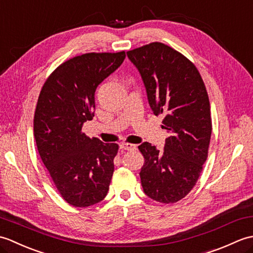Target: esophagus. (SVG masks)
<instances>
[{
	"label": "esophagus",
	"mask_w": 253,
	"mask_h": 253,
	"mask_svg": "<svg viewBox=\"0 0 253 253\" xmlns=\"http://www.w3.org/2000/svg\"><path fill=\"white\" fill-rule=\"evenodd\" d=\"M120 148L122 150H127V151H131V150H136V146L132 143H127V142H123L120 144Z\"/></svg>",
	"instance_id": "esophagus-1"
}]
</instances>
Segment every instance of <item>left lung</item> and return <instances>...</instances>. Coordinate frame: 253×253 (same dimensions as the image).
Returning <instances> with one entry per match:
<instances>
[{
	"mask_svg": "<svg viewBox=\"0 0 253 253\" xmlns=\"http://www.w3.org/2000/svg\"><path fill=\"white\" fill-rule=\"evenodd\" d=\"M140 74L154 115L164 116L169 133L162 150L149 142L138 149L146 195L161 203L186 197L207 161L212 133L210 101L197 67L179 52L160 42L127 52Z\"/></svg>",
	"mask_w": 253,
	"mask_h": 253,
	"instance_id": "8db88e82",
	"label": "left lung"
}]
</instances>
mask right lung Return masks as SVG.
I'll return each instance as SVG.
<instances>
[{
  "mask_svg": "<svg viewBox=\"0 0 253 253\" xmlns=\"http://www.w3.org/2000/svg\"><path fill=\"white\" fill-rule=\"evenodd\" d=\"M125 52L87 53L58 66L38 99L34 133L42 162L67 203L87 208L107 195L116 143L82 131L94 116L98 85L122 65Z\"/></svg>",
  "mask_w": 253,
  "mask_h": 253,
  "instance_id": "1",
  "label": "right lung"
}]
</instances>
